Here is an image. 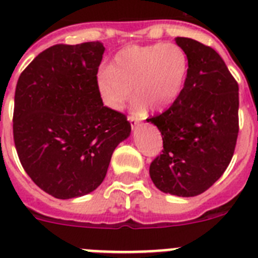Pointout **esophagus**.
Wrapping results in <instances>:
<instances>
[{
    "instance_id": "1",
    "label": "esophagus",
    "mask_w": 258,
    "mask_h": 258,
    "mask_svg": "<svg viewBox=\"0 0 258 258\" xmlns=\"http://www.w3.org/2000/svg\"><path fill=\"white\" fill-rule=\"evenodd\" d=\"M128 120L130 123H131L132 128H136V127L139 126V123H140V120H139L138 118H135V116H128Z\"/></svg>"
}]
</instances>
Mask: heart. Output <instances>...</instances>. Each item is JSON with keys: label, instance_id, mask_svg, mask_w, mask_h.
Here are the masks:
<instances>
[{"label": "heart", "instance_id": "heart-1", "mask_svg": "<svg viewBox=\"0 0 258 258\" xmlns=\"http://www.w3.org/2000/svg\"><path fill=\"white\" fill-rule=\"evenodd\" d=\"M189 71L187 51L176 44L131 45L120 49L110 66L98 71L96 89L102 104L122 110L134 93V107L142 113L170 106L180 96Z\"/></svg>", "mask_w": 258, "mask_h": 258}]
</instances>
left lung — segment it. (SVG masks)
I'll return each mask as SVG.
<instances>
[{
	"mask_svg": "<svg viewBox=\"0 0 258 258\" xmlns=\"http://www.w3.org/2000/svg\"><path fill=\"white\" fill-rule=\"evenodd\" d=\"M175 42L187 51L189 71L174 104L147 119L163 140L162 154L151 163L149 175L160 191L192 197L212 187L234 156L239 86L214 49L188 37H176Z\"/></svg>",
	"mask_w": 258,
	"mask_h": 258,
	"instance_id": "obj_1",
	"label": "left lung"
}]
</instances>
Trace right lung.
<instances>
[{"label":"right lung","mask_w":258,"mask_h":258,"mask_svg":"<svg viewBox=\"0 0 258 258\" xmlns=\"http://www.w3.org/2000/svg\"><path fill=\"white\" fill-rule=\"evenodd\" d=\"M100 41L50 46L26 67L15 88L13 132L22 166L55 199L95 191L114 149L131 134L126 115L104 106L96 76Z\"/></svg>","instance_id":"obj_1"}]
</instances>
